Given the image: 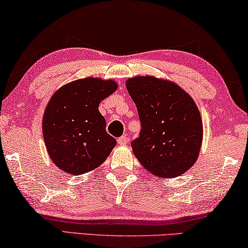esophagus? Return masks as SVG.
I'll return each mask as SVG.
<instances>
[{"label": "esophagus", "mask_w": 248, "mask_h": 248, "mask_svg": "<svg viewBox=\"0 0 248 248\" xmlns=\"http://www.w3.org/2000/svg\"><path fill=\"white\" fill-rule=\"evenodd\" d=\"M128 142V139L126 136H121L117 139V143L120 144V145H125Z\"/></svg>", "instance_id": "34e87169"}]
</instances>
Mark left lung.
Here are the masks:
<instances>
[{"instance_id": "obj_1", "label": "left lung", "mask_w": 248, "mask_h": 248, "mask_svg": "<svg viewBox=\"0 0 248 248\" xmlns=\"http://www.w3.org/2000/svg\"><path fill=\"white\" fill-rule=\"evenodd\" d=\"M126 89L142 129L132 142L134 155L155 176L184 174L199 157L203 124L193 98L180 86L154 76H135Z\"/></svg>"}]
</instances>
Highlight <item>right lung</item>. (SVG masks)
Here are the masks:
<instances>
[{
	"label": "right lung",
	"instance_id": "obj_1",
	"mask_svg": "<svg viewBox=\"0 0 248 248\" xmlns=\"http://www.w3.org/2000/svg\"><path fill=\"white\" fill-rule=\"evenodd\" d=\"M116 89L112 79L85 78L67 83L53 94L42 131L49 157L59 169L81 175L108 158L116 140L106 132L98 105Z\"/></svg>",
	"mask_w": 248,
	"mask_h": 248
}]
</instances>
